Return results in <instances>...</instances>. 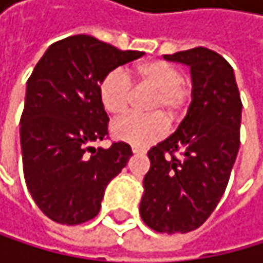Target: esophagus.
Listing matches in <instances>:
<instances>
[{"instance_id": "obj_1", "label": "esophagus", "mask_w": 263, "mask_h": 263, "mask_svg": "<svg viewBox=\"0 0 263 263\" xmlns=\"http://www.w3.org/2000/svg\"><path fill=\"white\" fill-rule=\"evenodd\" d=\"M133 153H134L136 156H139V155H145L146 151H145L143 148H137V146H133Z\"/></svg>"}]
</instances>
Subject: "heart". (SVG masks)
<instances>
[{"label": "heart", "instance_id": "heart-1", "mask_svg": "<svg viewBox=\"0 0 263 263\" xmlns=\"http://www.w3.org/2000/svg\"><path fill=\"white\" fill-rule=\"evenodd\" d=\"M136 80L156 89L149 102L151 115L129 114L117 120L110 130L112 136L133 146L143 148L159 140L167 133V120H177L189 99V88L183 82L181 70L167 61L151 60L134 67ZM99 98L104 108L112 115H121L130 101V82L121 69L108 72L99 85ZM161 114H159V112Z\"/></svg>", "mask_w": 263, "mask_h": 263}]
</instances>
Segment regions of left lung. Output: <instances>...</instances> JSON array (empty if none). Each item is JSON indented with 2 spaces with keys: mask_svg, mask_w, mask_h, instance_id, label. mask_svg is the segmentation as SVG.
Instances as JSON below:
<instances>
[{
  "mask_svg": "<svg viewBox=\"0 0 263 263\" xmlns=\"http://www.w3.org/2000/svg\"><path fill=\"white\" fill-rule=\"evenodd\" d=\"M164 60L189 66L193 101L175 133L148 151L139 210L153 230L186 234L208 219L224 194L240 148L243 105L234 69L213 50L196 47Z\"/></svg>",
  "mask_w": 263,
  "mask_h": 263,
  "instance_id": "left-lung-1",
  "label": "left lung"
}]
</instances>
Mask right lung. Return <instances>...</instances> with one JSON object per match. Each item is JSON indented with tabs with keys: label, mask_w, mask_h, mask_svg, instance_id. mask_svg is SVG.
<instances>
[{
	"label": "right lung",
	"mask_w": 263,
	"mask_h": 263,
	"mask_svg": "<svg viewBox=\"0 0 263 263\" xmlns=\"http://www.w3.org/2000/svg\"><path fill=\"white\" fill-rule=\"evenodd\" d=\"M143 55L93 36H70L50 45L28 79L20 120L23 174L29 194L52 221L77 226L93 219L107 184L133 156L124 142L93 146L108 124L99 85Z\"/></svg>",
	"instance_id": "1"
}]
</instances>
